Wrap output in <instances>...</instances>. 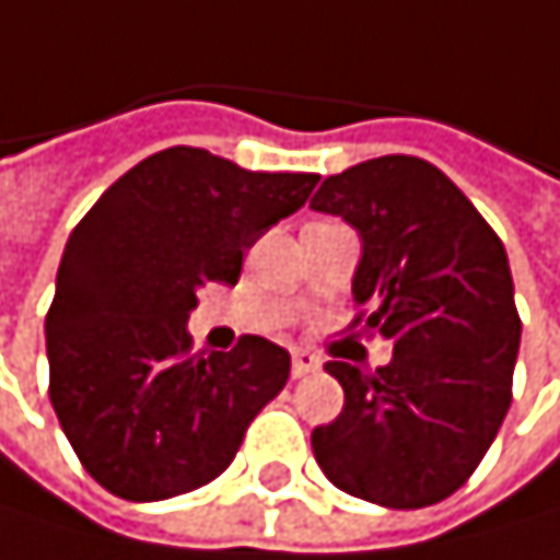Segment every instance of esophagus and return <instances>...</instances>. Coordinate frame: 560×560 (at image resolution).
<instances>
[{
  "mask_svg": "<svg viewBox=\"0 0 560 560\" xmlns=\"http://www.w3.org/2000/svg\"><path fill=\"white\" fill-rule=\"evenodd\" d=\"M318 365H322V359H318L315 352H308V349H292V376H295V380L315 373Z\"/></svg>",
  "mask_w": 560,
  "mask_h": 560,
  "instance_id": "1",
  "label": "esophagus"
}]
</instances>
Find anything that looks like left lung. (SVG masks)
I'll use <instances>...</instances> for the list:
<instances>
[{
  "label": "left lung",
  "instance_id": "obj_1",
  "mask_svg": "<svg viewBox=\"0 0 560 560\" xmlns=\"http://www.w3.org/2000/svg\"><path fill=\"white\" fill-rule=\"evenodd\" d=\"M308 208L355 228L362 332L393 342L373 376L326 362L346 402L312 430V454L352 498L430 508L467 483L508 417L521 349L508 252L464 190L420 158L332 174Z\"/></svg>",
  "mask_w": 560,
  "mask_h": 560
}]
</instances>
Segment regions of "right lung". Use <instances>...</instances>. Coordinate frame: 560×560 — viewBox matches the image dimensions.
Returning <instances> with one entry per match:
<instances>
[{
	"instance_id": "right-lung-1",
	"label": "right lung",
	"mask_w": 560,
	"mask_h": 560,
	"mask_svg": "<svg viewBox=\"0 0 560 560\" xmlns=\"http://www.w3.org/2000/svg\"><path fill=\"white\" fill-rule=\"evenodd\" d=\"M318 174H265L167 147L130 167L73 228L46 315L49 399L86 474L124 501L211 483L282 393L292 355L261 336L190 355L208 282L312 195Z\"/></svg>"
}]
</instances>
